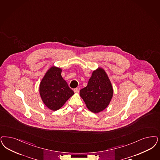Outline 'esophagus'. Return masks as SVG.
Returning a JSON list of instances; mask_svg holds the SVG:
<instances>
[{"label": "esophagus", "mask_w": 160, "mask_h": 160, "mask_svg": "<svg viewBox=\"0 0 160 160\" xmlns=\"http://www.w3.org/2000/svg\"><path fill=\"white\" fill-rule=\"evenodd\" d=\"M74 92L76 93H78L80 92V88H74Z\"/></svg>", "instance_id": "esophagus-1"}]
</instances>
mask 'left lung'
Instances as JSON below:
<instances>
[{
  "mask_svg": "<svg viewBox=\"0 0 160 160\" xmlns=\"http://www.w3.org/2000/svg\"><path fill=\"white\" fill-rule=\"evenodd\" d=\"M113 88L105 70L99 68L93 72L88 86L80 91V95L88 110L99 113L105 109L113 96Z\"/></svg>",
  "mask_w": 160,
  "mask_h": 160,
  "instance_id": "1",
  "label": "left lung"
}]
</instances>
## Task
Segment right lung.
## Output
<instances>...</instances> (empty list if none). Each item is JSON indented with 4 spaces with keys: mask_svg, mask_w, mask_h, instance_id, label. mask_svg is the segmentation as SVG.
Wrapping results in <instances>:
<instances>
[{
    "mask_svg": "<svg viewBox=\"0 0 160 160\" xmlns=\"http://www.w3.org/2000/svg\"><path fill=\"white\" fill-rule=\"evenodd\" d=\"M62 70L53 66L45 73L39 85V94L45 105L58 110L74 94L61 76Z\"/></svg>",
    "mask_w": 160,
    "mask_h": 160,
    "instance_id": "add662e5",
    "label": "right lung"
}]
</instances>
